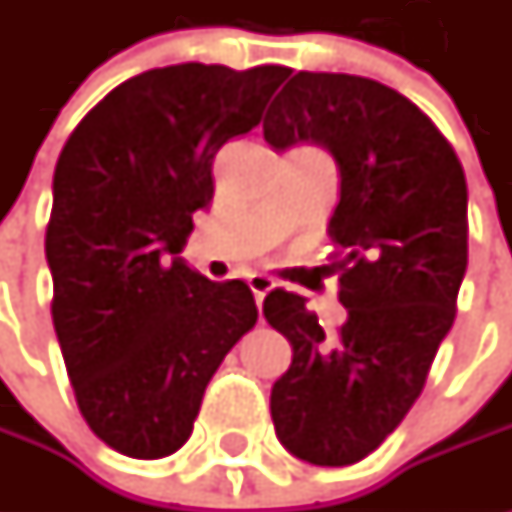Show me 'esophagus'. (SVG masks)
<instances>
[{
    "instance_id": "1",
    "label": "esophagus",
    "mask_w": 512,
    "mask_h": 512,
    "mask_svg": "<svg viewBox=\"0 0 512 512\" xmlns=\"http://www.w3.org/2000/svg\"><path fill=\"white\" fill-rule=\"evenodd\" d=\"M247 285L253 290V296H256V305L262 307L265 302V296L273 290V279L265 276V273H250V279H247Z\"/></svg>"
}]
</instances>
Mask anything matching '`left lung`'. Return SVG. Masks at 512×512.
I'll list each match as a JSON object with an SVG mask.
<instances>
[{"label":"left lung","mask_w":512,"mask_h":512,"mask_svg":"<svg viewBox=\"0 0 512 512\" xmlns=\"http://www.w3.org/2000/svg\"><path fill=\"white\" fill-rule=\"evenodd\" d=\"M267 145H325L342 173L327 233L347 322L333 336L276 287L265 319L293 347L273 384L279 442L322 467L362 462L422 396L467 270V182L430 116L382 82L299 70L265 116Z\"/></svg>","instance_id":"1"}]
</instances>
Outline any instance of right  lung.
Masks as SVG:
<instances>
[{
    "instance_id": "right-lung-1",
    "label": "right lung",
    "mask_w": 512,
    "mask_h": 512,
    "mask_svg": "<svg viewBox=\"0 0 512 512\" xmlns=\"http://www.w3.org/2000/svg\"><path fill=\"white\" fill-rule=\"evenodd\" d=\"M285 65H170L113 88L53 173L50 316L76 404L102 442L162 459L190 439L207 382L256 325L245 282L176 253L213 199V159L262 122Z\"/></svg>"
}]
</instances>
